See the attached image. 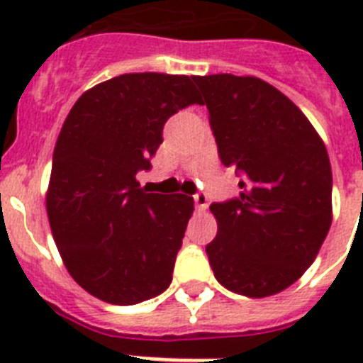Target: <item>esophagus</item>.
Instances as JSON below:
<instances>
[{
  "mask_svg": "<svg viewBox=\"0 0 363 363\" xmlns=\"http://www.w3.org/2000/svg\"><path fill=\"white\" fill-rule=\"evenodd\" d=\"M194 201H196V207H198L199 211H203L207 209V205H209V196L205 192L194 194Z\"/></svg>",
  "mask_w": 363,
  "mask_h": 363,
  "instance_id": "esophagus-1",
  "label": "esophagus"
}]
</instances>
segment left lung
Returning <instances> with one entry per match:
<instances>
[{"label": "left lung", "mask_w": 363, "mask_h": 363, "mask_svg": "<svg viewBox=\"0 0 363 363\" xmlns=\"http://www.w3.org/2000/svg\"><path fill=\"white\" fill-rule=\"evenodd\" d=\"M238 198L213 203L216 238L205 247L216 281L265 298L298 281L332 226V165L299 107L256 77H194Z\"/></svg>", "instance_id": "left-lung-1"}]
</instances>
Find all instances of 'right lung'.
Here are the masks:
<instances>
[{"instance_id": "obj_1", "label": "right lung", "mask_w": 363, "mask_h": 363, "mask_svg": "<svg viewBox=\"0 0 363 363\" xmlns=\"http://www.w3.org/2000/svg\"><path fill=\"white\" fill-rule=\"evenodd\" d=\"M201 104L194 77L125 73L90 88L52 154L47 215L69 275L101 301L135 305L167 290L194 199L147 194L169 116Z\"/></svg>"}]
</instances>
